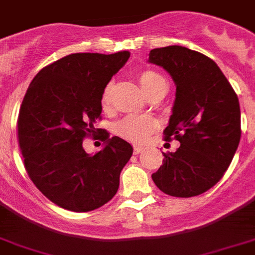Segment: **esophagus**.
Wrapping results in <instances>:
<instances>
[{"label": "esophagus", "mask_w": 255, "mask_h": 255, "mask_svg": "<svg viewBox=\"0 0 255 255\" xmlns=\"http://www.w3.org/2000/svg\"><path fill=\"white\" fill-rule=\"evenodd\" d=\"M142 151H143L142 147H139V145H134V154H139Z\"/></svg>", "instance_id": "1"}]
</instances>
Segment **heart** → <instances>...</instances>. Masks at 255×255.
Instances as JSON below:
<instances>
[{
  "instance_id": "1",
  "label": "heart",
  "mask_w": 255,
  "mask_h": 255,
  "mask_svg": "<svg viewBox=\"0 0 255 255\" xmlns=\"http://www.w3.org/2000/svg\"><path fill=\"white\" fill-rule=\"evenodd\" d=\"M138 81L142 86L143 91L147 97H151L154 93L166 89V80L158 72L152 69H145L138 75ZM111 93H112V84H108L104 88L102 94V106L104 108L110 106ZM158 128L157 121L151 116H139L131 115L121 120L116 126V131L119 135L128 139L132 143H144L149 138L152 132L156 131Z\"/></svg>"
}]
</instances>
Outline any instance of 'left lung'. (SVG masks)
I'll return each instance as SVG.
<instances>
[{"label": "left lung", "instance_id": "1", "mask_svg": "<svg viewBox=\"0 0 255 255\" xmlns=\"http://www.w3.org/2000/svg\"><path fill=\"white\" fill-rule=\"evenodd\" d=\"M148 62L160 65L175 82V101L165 139L180 143L164 153L152 174L166 195L192 197L218 183L227 170L241 136L239 98L217 63L183 46L153 49Z\"/></svg>", "mask_w": 255, "mask_h": 255}]
</instances>
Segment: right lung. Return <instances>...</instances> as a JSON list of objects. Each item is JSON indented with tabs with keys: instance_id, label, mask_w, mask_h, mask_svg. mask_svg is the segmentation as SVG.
Segmentation results:
<instances>
[{
	"instance_id": "obj_1",
	"label": "right lung",
	"mask_w": 255,
	"mask_h": 255,
	"mask_svg": "<svg viewBox=\"0 0 255 255\" xmlns=\"http://www.w3.org/2000/svg\"><path fill=\"white\" fill-rule=\"evenodd\" d=\"M129 56V51L71 54L41 69L24 95L18 117L24 166L34 186L60 208L91 212L119 190L131 144L106 135L103 148L89 154L82 142L94 135L104 88Z\"/></svg>"
}]
</instances>
